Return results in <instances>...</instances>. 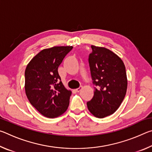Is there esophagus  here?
<instances>
[{"mask_svg": "<svg viewBox=\"0 0 152 152\" xmlns=\"http://www.w3.org/2000/svg\"><path fill=\"white\" fill-rule=\"evenodd\" d=\"M82 86H80L79 88H76V89H75V91L77 92H79L80 91H81L82 90Z\"/></svg>", "mask_w": 152, "mask_h": 152, "instance_id": "esophagus-1", "label": "esophagus"}]
</instances>
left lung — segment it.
I'll return each mask as SVG.
<instances>
[{"mask_svg": "<svg viewBox=\"0 0 152 152\" xmlns=\"http://www.w3.org/2000/svg\"><path fill=\"white\" fill-rule=\"evenodd\" d=\"M89 66L94 88V96L87 102L94 117L104 118L118 109L125 96L127 78L124 63L116 53L103 47L91 45Z\"/></svg>", "mask_w": 152, "mask_h": 152, "instance_id": "obj_1", "label": "left lung"}]
</instances>
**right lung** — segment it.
Returning a JSON list of instances; mask_svg holds the SVG:
<instances>
[{
    "instance_id": "1",
    "label": "right lung",
    "mask_w": 152,
    "mask_h": 152,
    "mask_svg": "<svg viewBox=\"0 0 152 152\" xmlns=\"http://www.w3.org/2000/svg\"><path fill=\"white\" fill-rule=\"evenodd\" d=\"M72 46L44 49L34 56L25 72V93L30 103L48 118L60 116L68 109L72 91L66 88L58 67Z\"/></svg>"
}]
</instances>
